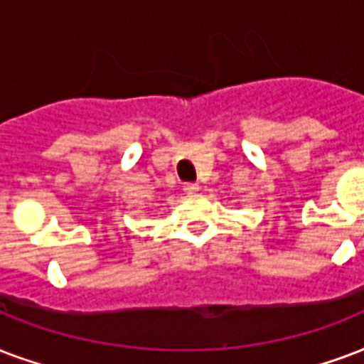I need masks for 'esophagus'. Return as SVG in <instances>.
<instances>
[{
    "label": "esophagus",
    "mask_w": 364,
    "mask_h": 364,
    "mask_svg": "<svg viewBox=\"0 0 364 364\" xmlns=\"http://www.w3.org/2000/svg\"><path fill=\"white\" fill-rule=\"evenodd\" d=\"M198 188H200V185H198V183H185V185H183V191H185L187 194L198 193Z\"/></svg>",
    "instance_id": "obj_1"
}]
</instances>
